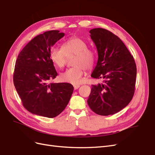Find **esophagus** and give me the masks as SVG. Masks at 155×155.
I'll use <instances>...</instances> for the list:
<instances>
[{
	"label": "esophagus",
	"instance_id": "1",
	"mask_svg": "<svg viewBox=\"0 0 155 155\" xmlns=\"http://www.w3.org/2000/svg\"><path fill=\"white\" fill-rule=\"evenodd\" d=\"M79 87H80V85H74V88L75 90H76V89L79 88Z\"/></svg>",
	"mask_w": 155,
	"mask_h": 155
}]
</instances>
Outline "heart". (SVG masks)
<instances>
[{"mask_svg": "<svg viewBox=\"0 0 155 155\" xmlns=\"http://www.w3.org/2000/svg\"><path fill=\"white\" fill-rule=\"evenodd\" d=\"M88 43L80 37H73L65 41L63 48L52 47L50 51V58L56 67L63 68L66 64L67 56L76 55L73 61L75 67L68 68L60 75L61 80L73 85L82 81L84 68L91 69L95 61V55L88 48Z\"/></svg>", "mask_w": 155, "mask_h": 155, "instance_id": "b5f03b06", "label": "heart"}]
</instances>
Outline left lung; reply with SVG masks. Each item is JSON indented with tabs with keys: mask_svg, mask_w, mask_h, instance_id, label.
Returning a JSON list of instances; mask_svg holds the SVG:
<instances>
[{
	"mask_svg": "<svg viewBox=\"0 0 155 155\" xmlns=\"http://www.w3.org/2000/svg\"><path fill=\"white\" fill-rule=\"evenodd\" d=\"M89 32L98 54L91 77L104 81L92 85L88 105L97 114H114L127 105L134 96L137 66L118 36L100 28Z\"/></svg>",
	"mask_w": 155,
	"mask_h": 155,
	"instance_id": "left-lung-1",
	"label": "left lung"
}]
</instances>
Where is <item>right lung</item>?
<instances>
[{
    "label": "right lung",
    "instance_id": "add662e5",
    "mask_svg": "<svg viewBox=\"0 0 155 155\" xmlns=\"http://www.w3.org/2000/svg\"><path fill=\"white\" fill-rule=\"evenodd\" d=\"M64 35L59 30L46 31L31 39L17 57L13 83L23 106L34 114L54 118L72 94L71 84L49 83L58 76L50 58V48Z\"/></svg>",
    "mask_w": 155,
    "mask_h": 155
}]
</instances>
